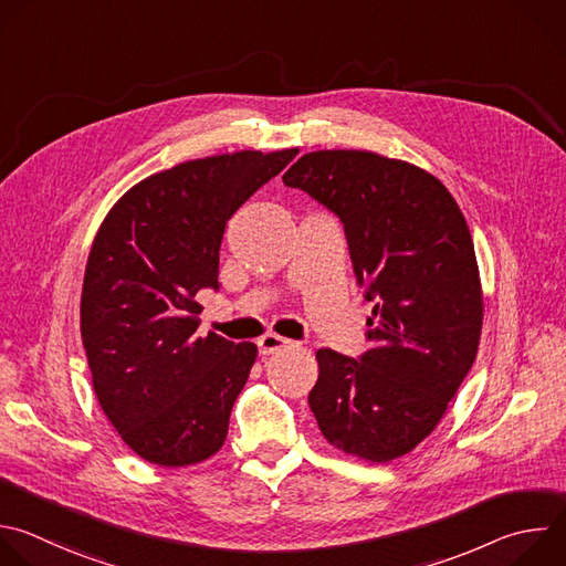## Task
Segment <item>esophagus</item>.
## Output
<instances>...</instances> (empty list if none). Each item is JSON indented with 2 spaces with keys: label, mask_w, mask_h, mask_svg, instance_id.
<instances>
[{
  "label": "esophagus",
  "mask_w": 566,
  "mask_h": 566,
  "mask_svg": "<svg viewBox=\"0 0 566 566\" xmlns=\"http://www.w3.org/2000/svg\"><path fill=\"white\" fill-rule=\"evenodd\" d=\"M289 344H291V339L280 337V335H275V333H269V335H264V337L258 339L260 355H273L275 350H280V348H284V346H289Z\"/></svg>",
  "instance_id": "34e87169"
}]
</instances>
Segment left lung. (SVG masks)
<instances>
[{"label":"left lung","mask_w":566,"mask_h":566,"mask_svg":"<svg viewBox=\"0 0 566 566\" xmlns=\"http://www.w3.org/2000/svg\"><path fill=\"white\" fill-rule=\"evenodd\" d=\"M282 179L339 218L373 302L366 353H315L308 407L335 449L391 462L438 427L478 353L482 289L469 227L438 177L378 153H306Z\"/></svg>","instance_id":"8db88e82"}]
</instances>
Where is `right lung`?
I'll return each mask as SVG.
<instances>
[{"label": "right lung", "mask_w": 566, "mask_h": 566, "mask_svg": "<svg viewBox=\"0 0 566 566\" xmlns=\"http://www.w3.org/2000/svg\"><path fill=\"white\" fill-rule=\"evenodd\" d=\"M297 148L240 150L155 172L108 211L84 273L82 342L122 440L159 467L216 455L258 357L253 342L198 335V291L220 289L231 216Z\"/></svg>", "instance_id": "right-lung-1"}]
</instances>
